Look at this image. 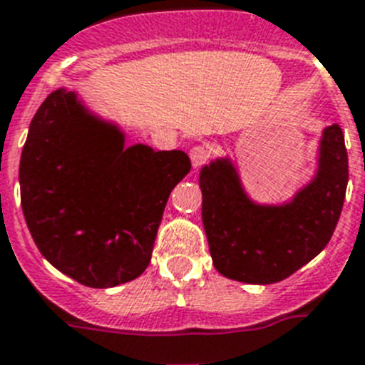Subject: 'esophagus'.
<instances>
[{"mask_svg":"<svg viewBox=\"0 0 365 365\" xmlns=\"http://www.w3.org/2000/svg\"><path fill=\"white\" fill-rule=\"evenodd\" d=\"M209 158H211V150L204 145H198V147L191 148V163L195 169L202 167L204 163H207Z\"/></svg>","mask_w":365,"mask_h":365,"instance_id":"34e87169","label":"esophagus"}]
</instances>
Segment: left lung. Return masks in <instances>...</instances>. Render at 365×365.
<instances>
[{
	"mask_svg": "<svg viewBox=\"0 0 365 365\" xmlns=\"http://www.w3.org/2000/svg\"><path fill=\"white\" fill-rule=\"evenodd\" d=\"M347 180L349 161L338 125L323 130L314 178L284 204L253 202L230 158L202 167V220L215 268L224 277L252 284L292 275L331 240Z\"/></svg>",
	"mask_w": 365,
	"mask_h": 365,
	"instance_id": "obj_1",
	"label": "left lung"
}]
</instances>
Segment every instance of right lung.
I'll use <instances>...</instances> for the list:
<instances>
[{"instance_id":"1","label":"right lung","mask_w":365,"mask_h":365,"mask_svg":"<svg viewBox=\"0 0 365 365\" xmlns=\"http://www.w3.org/2000/svg\"><path fill=\"white\" fill-rule=\"evenodd\" d=\"M182 150L125 147L119 126L64 88L34 113L21 150V209L34 244L56 270L91 288L143 274L176 183Z\"/></svg>"}]
</instances>
